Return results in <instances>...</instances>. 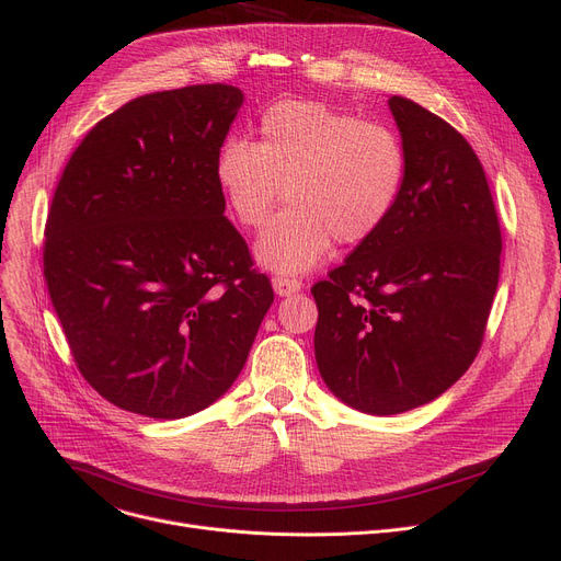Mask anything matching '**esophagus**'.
Listing matches in <instances>:
<instances>
[{
	"label": "esophagus",
	"mask_w": 561,
	"mask_h": 561,
	"mask_svg": "<svg viewBox=\"0 0 561 561\" xmlns=\"http://www.w3.org/2000/svg\"><path fill=\"white\" fill-rule=\"evenodd\" d=\"M273 288L279 298H286V296H293V293H298L302 288V282L296 277H288V275H275Z\"/></svg>",
	"instance_id": "esophagus-1"
}]
</instances>
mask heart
<instances>
[{"instance_id": "1", "label": "heart", "mask_w": 561, "mask_h": 561, "mask_svg": "<svg viewBox=\"0 0 561 561\" xmlns=\"http://www.w3.org/2000/svg\"><path fill=\"white\" fill-rule=\"evenodd\" d=\"M261 140L229 138L216 180L231 218L265 229L256 256L277 273L313 268L332 248L370 241L389 222L407 180L400 136L322 102H279L261 115Z\"/></svg>"}]
</instances>
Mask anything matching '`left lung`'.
Instances as JSON below:
<instances>
[{"label": "left lung", "mask_w": 561, "mask_h": 561, "mask_svg": "<svg viewBox=\"0 0 561 561\" xmlns=\"http://www.w3.org/2000/svg\"><path fill=\"white\" fill-rule=\"evenodd\" d=\"M407 180L389 222L311 286L316 364L330 391L366 414L432 402L484 341L503 233L468 140L393 95Z\"/></svg>", "instance_id": "left-lung-1"}]
</instances>
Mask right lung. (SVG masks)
Returning <instances> with one entry per match:
<instances>
[{"label":"right lung","mask_w":561,"mask_h":561,"mask_svg":"<svg viewBox=\"0 0 561 561\" xmlns=\"http://www.w3.org/2000/svg\"><path fill=\"white\" fill-rule=\"evenodd\" d=\"M241 104L227 83L136 98L85 134L54 191V311L83 379L134 414L172 421L216 402L275 300L216 180Z\"/></svg>","instance_id":"1"}]
</instances>
